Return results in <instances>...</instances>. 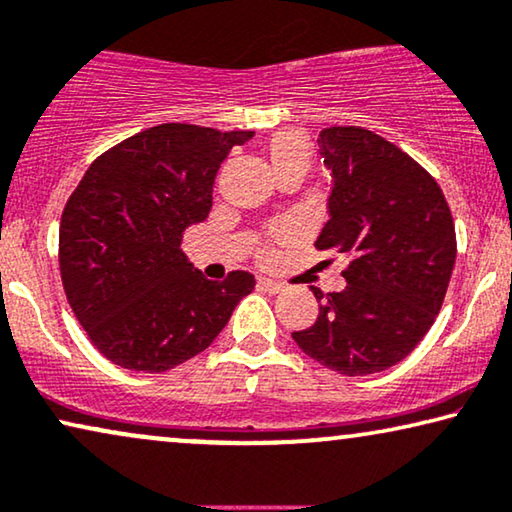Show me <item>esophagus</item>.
<instances>
[{
	"mask_svg": "<svg viewBox=\"0 0 512 512\" xmlns=\"http://www.w3.org/2000/svg\"><path fill=\"white\" fill-rule=\"evenodd\" d=\"M257 285L262 287V290L271 292V294H278V292L285 290L283 283H278V280H271V278H257Z\"/></svg>",
	"mask_w": 512,
	"mask_h": 512,
	"instance_id": "esophagus-1",
	"label": "esophagus"
}]
</instances>
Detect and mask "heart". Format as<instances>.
<instances>
[{"mask_svg":"<svg viewBox=\"0 0 512 512\" xmlns=\"http://www.w3.org/2000/svg\"><path fill=\"white\" fill-rule=\"evenodd\" d=\"M266 155H269L273 176L280 181L285 178H294V181H304L311 174L315 164V148L306 134L297 132V129H280V132L271 134L266 141ZM259 255H269V248L259 250Z\"/></svg>","mask_w":512,"mask_h":512,"instance_id":"heart-1","label":"heart"}]
</instances>
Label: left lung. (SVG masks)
I'll return each mask as SVG.
<instances>
[{
	"label": "left lung",
	"instance_id": "1",
	"mask_svg": "<svg viewBox=\"0 0 512 512\" xmlns=\"http://www.w3.org/2000/svg\"><path fill=\"white\" fill-rule=\"evenodd\" d=\"M334 176L318 250L348 255L345 290L322 294L301 350L343 376H369L415 350L441 311L457 257L455 222L427 169L364 127H327L318 139Z\"/></svg>",
	"mask_w": 512,
	"mask_h": 512
}]
</instances>
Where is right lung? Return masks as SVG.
<instances>
[{
  "label": "right lung",
  "mask_w": 512,
  "mask_h": 512,
  "mask_svg": "<svg viewBox=\"0 0 512 512\" xmlns=\"http://www.w3.org/2000/svg\"><path fill=\"white\" fill-rule=\"evenodd\" d=\"M253 132L164 122L97 157L60 222L64 294L92 345L129 371L162 373L204 352L255 276L206 280L181 250L208 218L213 181Z\"/></svg>",
  "instance_id": "obj_1"
}]
</instances>
